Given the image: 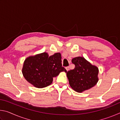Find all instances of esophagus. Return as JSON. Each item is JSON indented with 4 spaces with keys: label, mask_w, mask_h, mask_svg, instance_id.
Wrapping results in <instances>:
<instances>
[{
    "label": "esophagus",
    "mask_w": 120,
    "mask_h": 120,
    "mask_svg": "<svg viewBox=\"0 0 120 120\" xmlns=\"http://www.w3.org/2000/svg\"><path fill=\"white\" fill-rule=\"evenodd\" d=\"M66 70H67V71H69V69H70V68H69V67H66Z\"/></svg>",
    "instance_id": "esophagus-1"
}]
</instances>
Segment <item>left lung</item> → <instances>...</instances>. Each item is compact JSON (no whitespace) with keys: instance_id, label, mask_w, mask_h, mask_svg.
I'll return each instance as SVG.
<instances>
[{"instance_id":"1","label":"left lung","mask_w":120,"mask_h":120,"mask_svg":"<svg viewBox=\"0 0 120 120\" xmlns=\"http://www.w3.org/2000/svg\"><path fill=\"white\" fill-rule=\"evenodd\" d=\"M74 69L67 72L69 85L75 92L82 93L94 87L98 81L99 70L82 56L73 58Z\"/></svg>"}]
</instances>
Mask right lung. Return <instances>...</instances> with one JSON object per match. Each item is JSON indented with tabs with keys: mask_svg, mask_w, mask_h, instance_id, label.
Returning a JSON list of instances; mask_svg holds the SVG:
<instances>
[{
	"mask_svg": "<svg viewBox=\"0 0 120 120\" xmlns=\"http://www.w3.org/2000/svg\"><path fill=\"white\" fill-rule=\"evenodd\" d=\"M61 62L60 53L49 56L48 53L43 52L30 56L24 61L22 74L33 86L44 88L51 84L53 78L61 72H67L66 69L62 67Z\"/></svg>",
	"mask_w": 120,
	"mask_h": 120,
	"instance_id": "1",
	"label": "right lung"
}]
</instances>
